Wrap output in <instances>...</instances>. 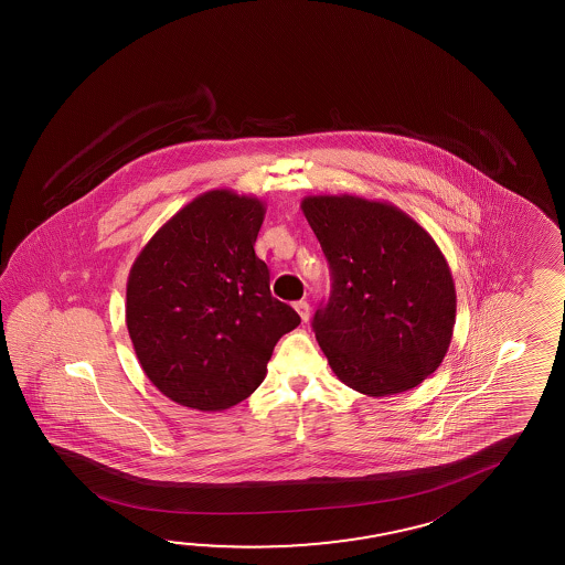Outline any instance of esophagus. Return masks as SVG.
Here are the masks:
<instances>
[{
  "instance_id": "esophagus-1",
  "label": "esophagus",
  "mask_w": 565,
  "mask_h": 565,
  "mask_svg": "<svg viewBox=\"0 0 565 565\" xmlns=\"http://www.w3.org/2000/svg\"><path fill=\"white\" fill-rule=\"evenodd\" d=\"M294 309H296V311H298V316H299V318H301V321L309 320V303H308V301H303V299H301V301H296V303H294Z\"/></svg>"
}]
</instances>
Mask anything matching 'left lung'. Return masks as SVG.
Masks as SVG:
<instances>
[{"label":"left lung","instance_id":"1","mask_svg":"<svg viewBox=\"0 0 565 565\" xmlns=\"http://www.w3.org/2000/svg\"><path fill=\"white\" fill-rule=\"evenodd\" d=\"M301 212L330 264V299L311 326L333 373L370 397L422 384L456 323L454 277L434 237L392 203L360 195H308Z\"/></svg>","mask_w":565,"mask_h":565}]
</instances>
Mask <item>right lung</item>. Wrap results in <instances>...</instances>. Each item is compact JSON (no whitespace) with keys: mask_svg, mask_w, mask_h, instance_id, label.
<instances>
[{"mask_svg":"<svg viewBox=\"0 0 565 565\" xmlns=\"http://www.w3.org/2000/svg\"><path fill=\"white\" fill-rule=\"evenodd\" d=\"M266 205L212 190L161 225L129 269L126 323L149 382L171 402L222 412L256 392L299 316L271 298L256 256Z\"/></svg>","mask_w":565,"mask_h":565,"instance_id":"add662e5","label":"right lung"}]
</instances>
